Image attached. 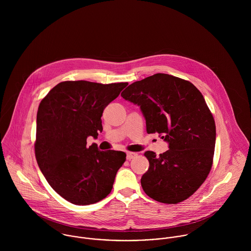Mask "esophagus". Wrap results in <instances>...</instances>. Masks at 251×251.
<instances>
[{
    "label": "esophagus",
    "mask_w": 251,
    "mask_h": 251,
    "mask_svg": "<svg viewBox=\"0 0 251 251\" xmlns=\"http://www.w3.org/2000/svg\"><path fill=\"white\" fill-rule=\"evenodd\" d=\"M135 156H137V153H136V152H132V151L126 152V159H127V160H130V159L134 158Z\"/></svg>",
    "instance_id": "34e87169"
}]
</instances>
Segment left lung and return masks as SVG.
I'll use <instances>...</instances> for the list:
<instances>
[{"mask_svg":"<svg viewBox=\"0 0 251 251\" xmlns=\"http://www.w3.org/2000/svg\"><path fill=\"white\" fill-rule=\"evenodd\" d=\"M121 96L140 106L148 133L157 132L169 144L159 156L145 152L150 162L141 178L145 193L165 204L187 199L213 165L215 120L204 97L189 81L164 73L132 83Z\"/></svg>","mask_w":251,"mask_h":251,"instance_id":"left-lung-1","label":"left lung"}]
</instances>
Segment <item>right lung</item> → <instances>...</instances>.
<instances>
[{"label":"right lung","instance_id":"add662e5","mask_svg":"<svg viewBox=\"0 0 251 251\" xmlns=\"http://www.w3.org/2000/svg\"><path fill=\"white\" fill-rule=\"evenodd\" d=\"M128 83L65 81L40 101L36 115L35 153L51 187L74 205H90L111 192L124 151L87 147L102 131L101 116Z\"/></svg>","mask_w":251,"mask_h":251}]
</instances>
